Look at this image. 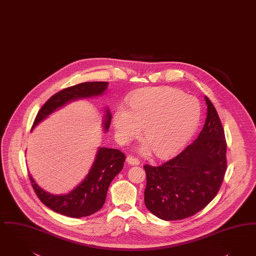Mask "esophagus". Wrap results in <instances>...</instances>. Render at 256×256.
Segmentation results:
<instances>
[{"mask_svg": "<svg viewBox=\"0 0 256 256\" xmlns=\"http://www.w3.org/2000/svg\"><path fill=\"white\" fill-rule=\"evenodd\" d=\"M126 162L130 164H133V166H138L140 164V161L138 160V158L134 157L132 155H128L126 157Z\"/></svg>", "mask_w": 256, "mask_h": 256, "instance_id": "esophagus-1", "label": "esophagus"}]
</instances>
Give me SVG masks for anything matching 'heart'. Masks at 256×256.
Returning <instances> with one entry per match:
<instances>
[{
	"mask_svg": "<svg viewBox=\"0 0 256 256\" xmlns=\"http://www.w3.org/2000/svg\"><path fill=\"white\" fill-rule=\"evenodd\" d=\"M201 119L199 101L177 88H146L134 92L128 108L119 106L113 113V126L118 142L128 144L138 137L143 128L146 142L140 150H150L160 158L181 150L190 140Z\"/></svg>",
	"mask_w": 256,
	"mask_h": 256,
	"instance_id": "obj_1",
	"label": "heart"
}]
</instances>
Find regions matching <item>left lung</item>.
<instances>
[{
    "label": "left lung",
    "instance_id": "left-lung-1",
    "mask_svg": "<svg viewBox=\"0 0 256 256\" xmlns=\"http://www.w3.org/2000/svg\"><path fill=\"white\" fill-rule=\"evenodd\" d=\"M208 106L203 130L172 159L161 166L144 164V204L166 221L182 220L202 210L216 194L226 170L225 132L214 106Z\"/></svg>",
    "mask_w": 256,
    "mask_h": 256
}]
</instances>
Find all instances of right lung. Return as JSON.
Here are the masks:
<instances>
[{"mask_svg": "<svg viewBox=\"0 0 256 256\" xmlns=\"http://www.w3.org/2000/svg\"><path fill=\"white\" fill-rule=\"evenodd\" d=\"M108 82H86L72 86L57 92L44 104L37 114L32 128L50 114L73 100L102 95L108 88ZM112 114L106 110L104 128L106 132L110 126ZM126 156L115 148H100L86 177L70 194L53 195L42 190L30 176L32 188L42 203L60 214L72 218H81L98 212L106 201V192L113 178L124 166Z\"/></svg>", "mask_w": 256, "mask_h": 256, "instance_id": "obj_1", "label": "right lung"}]
</instances>
